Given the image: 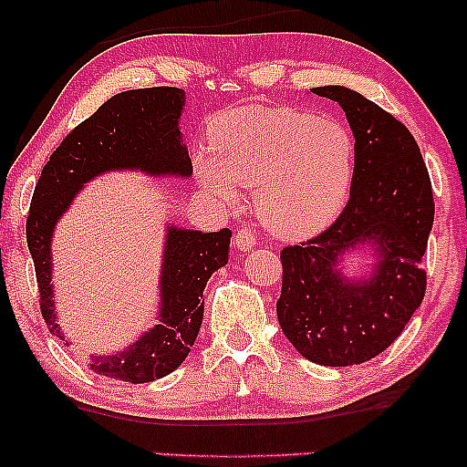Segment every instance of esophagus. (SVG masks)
<instances>
[{
  "instance_id": "obj_1",
  "label": "esophagus",
  "mask_w": 467,
  "mask_h": 467,
  "mask_svg": "<svg viewBox=\"0 0 467 467\" xmlns=\"http://www.w3.org/2000/svg\"><path fill=\"white\" fill-rule=\"evenodd\" d=\"M234 244L238 246V251H251V248L257 244V238H254V234L251 229L242 227L238 234L234 235Z\"/></svg>"
}]
</instances>
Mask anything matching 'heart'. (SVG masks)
Masks as SVG:
<instances>
[{
    "label": "heart",
    "instance_id": "b5f03b06",
    "mask_svg": "<svg viewBox=\"0 0 467 467\" xmlns=\"http://www.w3.org/2000/svg\"><path fill=\"white\" fill-rule=\"evenodd\" d=\"M213 155L195 157L197 181L225 203L254 189L264 225L285 240L331 225L348 200L357 144L340 120L296 108L246 106L210 123Z\"/></svg>",
    "mask_w": 467,
    "mask_h": 467
}]
</instances>
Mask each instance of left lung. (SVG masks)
Wrapping results in <instances>:
<instances>
[{
  "instance_id": "1",
  "label": "left lung",
  "mask_w": 467,
  "mask_h": 467,
  "mask_svg": "<svg viewBox=\"0 0 467 467\" xmlns=\"http://www.w3.org/2000/svg\"><path fill=\"white\" fill-rule=\"evenodd\" d=\"M347 112L357 144L348 203L308 242L283 248L276 302L286 340L308 361L344 368L374 359L404 331L425 297L423 254L433 225L430 171L417 140L393 114L347 87H317ZM366 245L369 277H344V252Z\"/></svg>"
}]
</instances>
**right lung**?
<instances>
[{
    "label": "right lung",
    "mask_w": 467,
    "mask_h": 467,
    "mask_svg": "<svg viewBox=\"0 0 467 467\" xmlns=\"http://www.w3.org/2000/svg\"><path fill=\"white\" fill-rule=\"evenodd\" d=\"M184 91L133 88L114 95L63 138L36 184L27 216V246L36 265L40 308L50 334L67 344L57 325L50 240L63 213L88 181L106 171L140 170L149 176L193 174L178 130ZM232 232L202 234L168 225L163 246L159 325L117 355L93 357L91 369L140 385L163 379L187 359L203 318V286L227 264Z\"/></svg>",
    "instance_id": "add662e5"
}]
</instances>
